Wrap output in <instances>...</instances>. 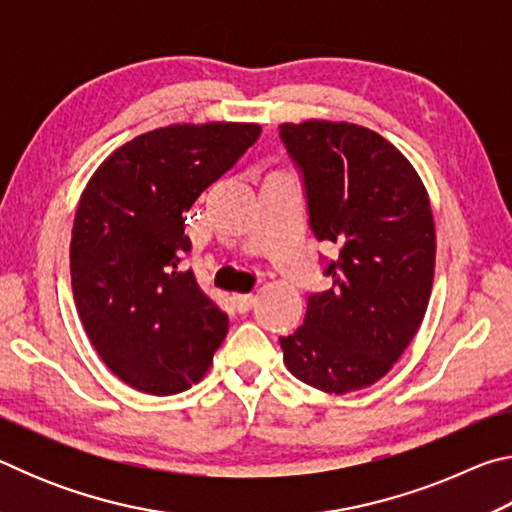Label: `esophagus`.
<instances>
[{"instance_id": "obj_1", "label": "esophagus", "mask_w": 512, "mask_h": 512, "mask_svg": "<svg viewBox=\"0 0 512 512\" xmlns=\"http://www.w3.org/2000/svg\"><path fill=\"white\" fill-rule=\"evenodd\" d=\"M232 302H235L237 311L246 314V311L255 305V296L253 293H235V296H232Z\"/></svg>"}]
</instances>
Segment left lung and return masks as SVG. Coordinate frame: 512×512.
I'll list each match as a JSON object with an SVG mask.
<instances>
[{"mask_svg":"<svg viewBox=\"0 0 512 512\" xmlns=\"http://www.w3.org/2000/svg\"><path fill=\"white\" fill-rule=\"evenodd\" d=\"M280 137L305 180L309 225L339 248L332 287L282 336L293 377L325 393L368 388L418 334L436 268V228L418 171L366 126L309 119Z\"/></svg>","mask_w":512,"mask_h":512,"instance_id":"left-lung-1","label":"left lung"}]
</instances>
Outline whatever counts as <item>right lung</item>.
<instances>
[{"label": "right lung", "instance_id": "1", "mask_svg": "<svg viewBox=\"0 0 512 512\" xmlns=\"http://www.w3.org/2000/svg\"><path fill=\"white\" fill-rule=\"evenodd\" d=\"M262 126L173 124L119 146L83 189L69 268L85 334L135 391L198 384L228 334V314L183 271L185 212L257 142Z\"/></svg>", "mask_w": 512, "mask_h": 512}]
</instances>
